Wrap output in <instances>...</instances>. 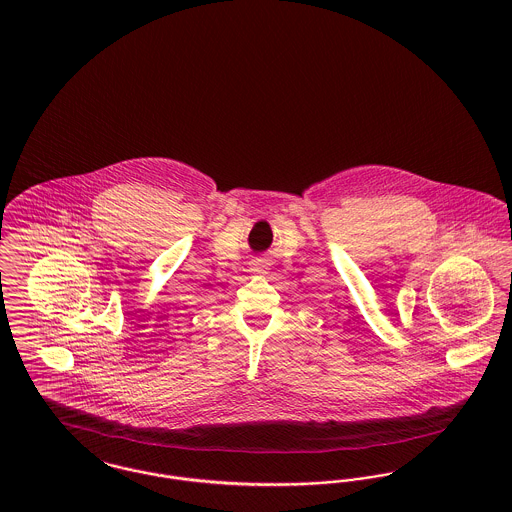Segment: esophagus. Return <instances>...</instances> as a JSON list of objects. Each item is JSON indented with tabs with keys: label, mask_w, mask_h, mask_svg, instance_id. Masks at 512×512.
Wrapping results in <instances>:
<instances>
[{
	"label": "esophagus",
	"mask_w": 512,
	"mask_h": 512,
	"mask_svg": "<svg viewBox=\"0 0 512 512\" xmlns=\"http://www.w3.org/2000/svg\"><path fill=\"white\" fill-rule=\"evenodd\" d=\"M253 274H267L268 270V261L267 259H263V257H259V259H255L253 263H251V268H249Z\"/></svg>",
	"instance_id": "esophagus-1"
}]
</instances>
